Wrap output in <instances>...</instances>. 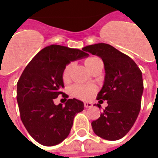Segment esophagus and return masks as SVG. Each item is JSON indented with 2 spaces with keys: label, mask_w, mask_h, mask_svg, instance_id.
Segmentation results:
<instances>
[{
  "label": "esophagus",
  "mask_w": 158,
  "mask_h": 158,
  "mask_svg": "<svg viewBox=\"0 0 158 158\" xmlns=\"http://www.w3.org/2000/svg\"><path fill=\"white\" fill-rule=\"evenodd\" d=\"M91 106H92V104L90 102H85V108H90Z\"/></svg>",
  "instance_id": "esophagus-1"
}]
</instances>
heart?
<instances>
[{"label": "heart", "mask_w": 158, "mask_h": 158, "mask_svg": "<svg viewBox=\"0 0 158 158\" xmlns=\"http://www.w3.org/2000/svg\"><path fill=\"white\" fill-rule=\"evenodd\" d=\"M99 61H100V59H99L98 58H89L85 60V65L88 68L89 70H90L91 68ZM71 69H72V64H68V65H66V67L64 68V71H63V75H62V78H63V80L64 82L69 81ZM94 90H95V88L94 86H90V85H75L71 88L72 94L73 96H75L76 98L80 99V100L89 99L94 92Z\"/></svg>", "instance_id": "heart-1"}]
</instances>
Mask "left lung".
I'll return each mask as SVG.
<instances>
[{"label":"left lung","mask_w":158,"mask_h":158,"mask_svg":"<svg viewBox=\"0 0 158 158\" xmlns=\"http://www.w3.org/2000/svg\"><path fill=\"white\" fill-rule=\"evenodd\" d=\"M83 50L101 58L106 72L97 100H101L102 103L107 100L108 106L99 119L92 121V129L101 138L119 140L131 129L141 110L143 93L141 71L129 56L106 43L89 45ZM100 104L97 106L100 109Z\"/></svg>","instance_id":"8db88e82"}]
</instances>
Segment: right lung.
Here are the masks:
<instances>
[{"mask_svg": "<svg viewBox=\"0 0 158 158\" xmlns=\"http://www.w3.org/2000/svg\"><path fill=\"white\" fill-rule=\"evenodd\" d=\"M84 50L60 45L44 48L32 58L17 82V100L21 120L35 141L55 146L67 137L73 118L84 110V103L69 99L65 106L53 100L62 92L63 71L70 62L88 57Z\"/></svg>", "mask_w": 158, "mask_h": 158, "instance_id": "add662e5", "label": "right lung"}]
</instances>
